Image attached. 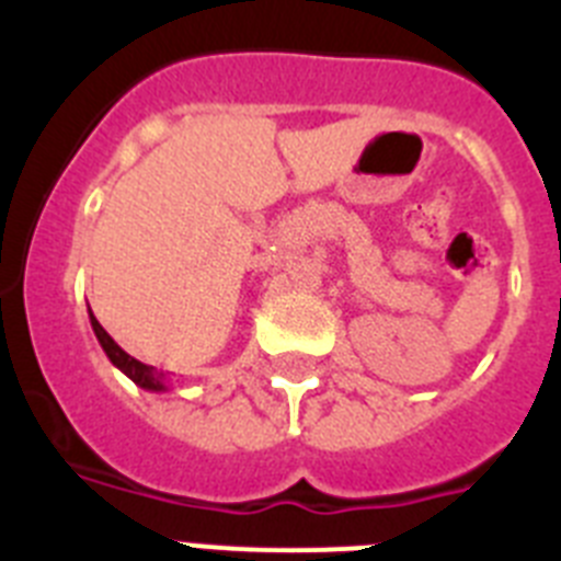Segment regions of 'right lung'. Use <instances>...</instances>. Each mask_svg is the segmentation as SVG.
<instances>
[{"label": "right lung", "mask_w": 561, "mask_h": 561, "mask_svg": "<svg viewBox=\"0 0 561 561\" xmlns=\"http://www.w3.org/2000/svg\"><path fill=\"white\" fill-rule=\"evenodd\" d=\"M89 323H92V331H95L98 342H101V348L106 351V356L112 359L114 368L123 370V374H126L128 379L137 385V388L151 390V393H162V390H168L165 374H162V370H157V368H151V365H146V362L134 359L131 354H126V351H123L121 345H117V342H114L112 336L106 334V329L98 323V317L92 314V309H89Z\"/></svg>", "instance_id": "obj_1"}]
</instances>
